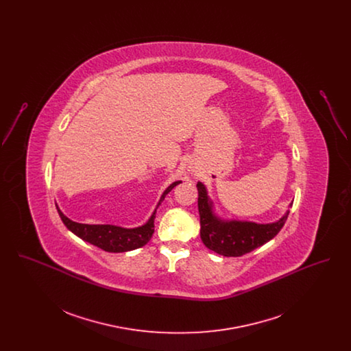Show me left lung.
Masks as SVG:
<instances>
[{"label": "left lung", "mask_w": 351, "mask_h": 351, "mask_svg": "<svg viewBox=\"0 0 351 351\" xmlns=\"http://www.w3.org/2000/svg\"><path fill=\"white\" fill-rule=\"evenodd\" d=\"M200 235L204 245L223 256H242L267 243L282 228L289 215L272 223H255L247 221H223L215 216L204 184L197 183Z\"/></svg>", "instance_id": "1"}]
</instances>
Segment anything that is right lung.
Instances as JSON below:
<instances>
[{"instance_id":"obj_1","label":"right lung","mask_w":351,"mask_h":351,"mask_svg":"<svg viewBox=\"0 0 351 351\" xmlns=\"http://www.w3.org/2000/svg\"><path fill=\"white\" fill-rule=\"evenodd\" d=\"M180 182H175L168 186L162 195L159 204L165 200L166 195L169 193L173 186H176ZM158 204V205H159ZM58 208V206H56ZM58 213L62 218L63 223L67 226L73 234L80 237L84 241L100 247L102 250L109 251V252H123V251L135 250L142 246H145L154 234V219H155V213H152L150 219L147 223L139 228L134 229H125L119 228L114 225H88V223H79L75 221H71L69 218L66 217L60 209L58 208Z\"/></svg>"}]
</instances>
